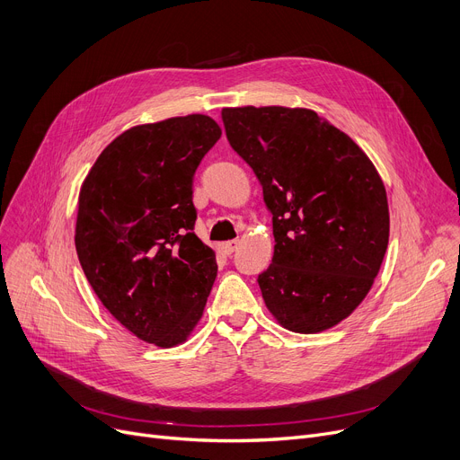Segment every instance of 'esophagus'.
I'll list each match as a JSON object with an SVG mask.
<instances>
[{
    "label": "esophagus",
    "instance_id": "obj_1",
    "mask_svg": "<svg viewBox=\"0 0 460 460\" xmlns=\"http://www.w3.org/2000/svg\"><path fill=\"white\" fill-rule=\"evenodd\" d=\"M238 244H240L238 240H229V243H224V244H222V250H224L226 255H231V253L238 248Z\"/></svg>",
    "mask_w": 460,
    "mask_h": 460
}]
</instances>
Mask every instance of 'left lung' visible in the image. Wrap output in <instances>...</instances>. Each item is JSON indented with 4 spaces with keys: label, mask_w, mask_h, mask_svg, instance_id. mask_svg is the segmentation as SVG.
Listing matches in <instances>:
<instances>
[{
    "label": "left lung",
    "mask_w": 460,
    "mask_h": 460,
    "mask_svg": "<svg viewBox=\"0 0 460 460\" xmlns=\"http://www.w3.org/2000/svg\"><path fill=\"white\" fill-rule=\"evenodd\" d=\"M222 119L272 214L274 257L257 279L264 304L291 332L333 328L364 302L388 248L376 167L307 108H224Z\"/></svg>",
    "instance_id": "8db88e82"
}]
</instances>
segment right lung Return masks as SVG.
<instances>
[{
  "instance_id": "right-lung-1",
  "label": "right lung",
  "mask_w": 460,
  "mask_h": 460,
  "mask_svg": "<svg viewBox=\"0 0 460 460\" xmlns=\"http://www.w3.org/2000/svg\"><path fill=\"white\" fill-rule=\"evenodd\" d=\"M222 128L201 113L117 136L80 188L75 244L94 295L145 343L177 347L203 317L216 255L193 233V173Z\"/></svg>"
}]
</instances>
